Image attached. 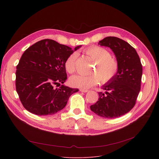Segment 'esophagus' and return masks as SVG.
<instances>
[{"label": "esophagus", "instance_id": "34e87169", "mask_svg": "<svg viewBox=\"0 0 159 159\" xmlns=\"http://www.w3.org/2000/svg\"><path fill=\"white\" fill-rule=\"evenodd\" d=\"M80 91H82V92H84V93H86L88 91V90L87 89H80Z\"/></svg>", "mask_w": 159, "mask_h": 159}]
</instances>
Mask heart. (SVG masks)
Returning a JSON list of instances; mask_svg holds the SVG:
<instances>
[{
	"instance_id": "heart-1",
	"label": "heart",
	"mask_w": 159,
	"mask_h": 159,
	"mask_svg": "<svg viewBox=\"0 0 159 159\" xmlns=\"http://www.w3.org/2000/svg\"><path fill=\"white\" fill-rule=\"evenodd\" d=\"M84 52L94 61L90 75H75L70 78L72 86L80 88H89L101 82L106 84L110 82L117 73L119 63L115 58L106 49L98 46L89 47ZM77 53H73L68 56L64 63L66 70L73 73L76 70Z\"/></svg>"
}]
</instances>
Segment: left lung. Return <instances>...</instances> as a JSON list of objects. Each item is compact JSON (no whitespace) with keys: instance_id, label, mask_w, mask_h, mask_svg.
<instances>
[{"instance_id":"8db88e82","label":"left lung","mask_w":159,"mask_h":159,"mask_svg":"<svg viewBox=\"0 0 159 159\" xmlns=\"http://www.w3.org/2000/svg\"><path fill=\"white\" fill-rule=\"evenodd\" d=\"M99 45L110 48L119 63L115 77L102 86L97 102L90 106L93 112L104 118L114 119L128 113L134 107L139 91L143 66L136 50L127 42L107 37Z\"/></svg>"}]
</instances>
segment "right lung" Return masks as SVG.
<instances>
[{
  "instance_id": "right-lung-1",
  "label": "right lung",
  "mask_w": 159,
  "mask_h": 159,
  "mask_svg": "<svg viewBox=\"0 0 159 159\" xmlns=\"http://www.w3.org/2000/svg\"><path fill=\"white\" fill-rule=\"evenodd\" d=\"M74 50L52 39H44L29 47L16 66L15 85L25 109L37 115H53L66 106L79 89L62 84L67 79L64 63Z\"/></svg>"
}]
</instances>
